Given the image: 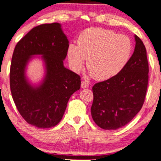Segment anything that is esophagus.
<instances>
[{
    "label": "esophagus",
    "mask_w": 161,
    "mask_h": 161,
    "mask_svg": "<svg viewBox=\"0 0 161 161\" xmlns=\"http://www.w3.org/2000/svg\"><path fill=\"white\" fill-rule=\"evenodd\" d=\"M81 86H82V88H87V87H89V83L87 82H85V81H82Z\"/></svg>",
    "instance_id": "esophagus-1"
}]
</instances>
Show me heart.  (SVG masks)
<instances>
[{
	"mask_svg": "<svg viewBox=\"0 0 161 161\" xmlns=\"http://www.w3.org/2000/svg\"><path fill=\"white\" fill-rule=\"evenodd\" d=\"M77 44H71L68 57L71 67L78 72L85 58L91 75L98 80H106L120 73L131 58L132 44L124 35L102 28H89L81 32Z\"/></svg>",
	"mask_w": 161,
	"mask_h": 161,
	"instance_id": "heart-1",
	"label": "heart"
}]
</instances>
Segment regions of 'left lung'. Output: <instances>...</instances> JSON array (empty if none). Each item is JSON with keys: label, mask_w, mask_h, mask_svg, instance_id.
I'll return each mask as SVG.
<instances>
[{"label": "left lung", "mask_w": 161, "mask_h": 161, "mask_svg": "<svg viewBox=\"0 0 161 161\" xmlns=\"http://www.w3.org/2000/svg\"><path fill=\"white\" fill-rule=\"evenodd\" d=\"M135 48L123 70L92 87L93 121L105 130L125 125L143 106L148 82V64L143 42L135 36Z\"/></svg>", "instance_id": "obj_1"}]
</instances>
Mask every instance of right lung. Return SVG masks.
Returning <instances> with one entry per match:
<instances>
[{"label": "right lung", "mask_w": 161, "mask_h": 161, "mask_svg": "<svg viewBox=\"0 0 161 161\" xmlns=\"http://www.w3.org/2000/svg\"><path fill=\"white\" fill-rule=\"evenodd\" d=\"M68 47L59 23L36 26L16 44L10 66V90L18 111L30 125L40 129L56 125L71 95L80 88V76L63 63ZM36 54L42 56L46 76L34 86L26 79L25 70L30 58Z\"/></svg>", "instance_id": "add662e5"}]
</instances>
